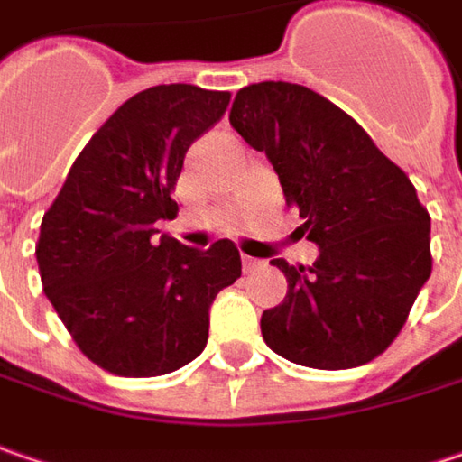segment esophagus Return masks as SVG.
<instances>
[{
  "label": "esophagus",
  "instance_id": "obj_1",
  "mask_svg": "<svg viewBox=\"0 0 462 462\" xmlns=\"http://www.w3.org/2000/svg\"><path fill=\"white\" fill-rule=\"evenodd\" d=\"M261 266V261L258 258H253V255H243V269L245 271H253Z\"/></svg>",
  "mask_w": 462,
  "mask_h": 462
}]
</instances>
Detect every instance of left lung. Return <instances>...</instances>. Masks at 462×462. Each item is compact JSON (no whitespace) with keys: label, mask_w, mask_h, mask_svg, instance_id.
<instances>
[{"label":"left lung","mask_w":462,"mask_h":462,"mask_svg":"<svg viewBox=\"0 0 462 462\" xmlns=\"http://www.w3.org/2000/svg\"><path fill=\"white\" fill-rule=\"evenodd\" d=\"M230 124L269 157L300 209V232L320 248L312 266L271 261L287 276V297L261 315L263 341L302 367L367 365L401 333L430 279V211L370 134L310 88L248 85Z\"/></svg>","instance_id":"left-lung-1"}]
</instances>
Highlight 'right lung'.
I'll return each instance as SVG.
<instances>
[{
  "mask_svg": "<svg viewBox=\"0 0 462 462\" xmlns=\"http://www.w3.org/2000/svg\"><path fill=\"white\" fill-rule=\"evenodd\" d=\"M230 106V92L157 85L92 134L43 214L35 258L43 291L79 351L121 377H157L193 362L209 308L240 276L230 240L207 251L154 237L175 219L183 157Z\"/></svg>",
  "mask_w": 462,
  "mask_h": 462,
  "instance_id": "obj_1",
  "label": "right lung"
}]
</instances>
